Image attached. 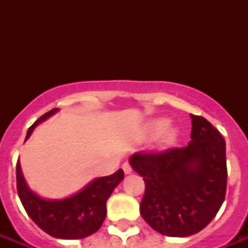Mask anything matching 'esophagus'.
<instances>
[{
	"label": "esophagus",
	"mask_w": 248,
	"mask_h": 248,
	"mask_svg": "<svg viewBox=\"0 0 248 248\" xmlns=\"http://www.w3.org/2000/svg\"><path fill=\"white\" fill-rule=\"evenodd\" d=\"M122 169H124V173H131L132 172V167L128 162H124V165H122Z\"/></svg>",
	"instance_id": "obj_1"
}]
</instances>
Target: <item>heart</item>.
Wrapping results in <instances>:
<instances>
[{"instance_id": "1", "label": "heart", "mask_w": 248, "mask_h": 248, "mask_svg": "<svg viewBox=\"0 0 248 248\" xmlns=\"http://www.w3.org/2000/svg\"><path fill=\"white\" fill-rule=\"evenodd\" d=\"M166 127H167V121H165V120L155 121V122H152L151 126H149V132H151L152 135H158L159 132H162ZM175 138H176L175 132L173 131L169 132V134H167L165 138V143L166 144L173 143Z\"/></svg>"}]
</instances>
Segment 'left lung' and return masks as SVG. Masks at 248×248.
<instances>
[{"instance_id": "8db88e82", "label": "left lung", "mask_w": 248, "mask_h": 248, "mask_svg": "<svg viewBox=\"0 0 248 248\" xmlns=\"http://www.w3.org/2000/svg\"><path fill=\"white\" fill-rule=\"evenodd\" d=\"M190 118L188 145L139 152L130 159L145 183L140 214L155 232L170 237H188L207 227L227 193L225 140L206 118Z\"/></svg>"}]
</instances>
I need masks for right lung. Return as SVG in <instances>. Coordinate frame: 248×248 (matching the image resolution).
Listing matches in <instances>:
<instances>
[{
  "label": "right lung",
  "mask_w": 248,
  "mask_h": 248,
  "mask_svg": "<svg viewBox=\"0 0 248 248\" xmlns=\"http://www.w3.org/2000/svg\"><path fill=\"white\" fill-rule=\"evenodd\" d=\"M56 112V108L41 116L29 127L27 138L33 128ZM124 179L118 170L109 176L95 179L81 192L62 201H46L29 190L16 162V189L23 207L29 217L44 232L55 238L81 239L100 229L107 215V200Z\"/></svg>",
  "instance_id": "obj_1"
}]
</instances>
